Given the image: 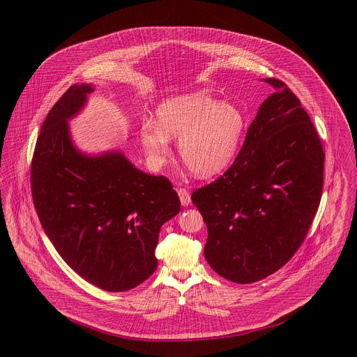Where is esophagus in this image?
<instances>
[{"label":"esophagus","mask_w":357,"mask_h":357,"mask_svg":"<svg viewBox=\"0 0 357 357\" xmlns=\"http://www.w3.org/2000/svg\"><path fill=\"white\" fill-rule=\"evenodd\" d=\"M178 195H179L182 206H189V205H190V195H189V192H188L186 189L179 188V189H178Z\"/></svg>","instance_id":"1"}]
</instances>
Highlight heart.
<instances>
[{
  "label": "heart",
  "instance_id": "obj_1",
  "mask_svg": "<svg viewBox=\"0 0 357 357\" xmlns=\"http://www.w3.org/2000/svg\"><path fill=\"white\" fill-rule=\"evenodd\" d=\"M155 117L157 124L146 121L139 130L149 162L164 165L171 154L169 138H178L182 161L202 178L226 171L247 132V116L240 106L202 90L168 97L157 107Z\"/></svg>",
  "mask_w": 357,
  "mask_h": 357
}]
</instances>
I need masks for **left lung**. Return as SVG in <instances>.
Instances as JSON below:
<instances>
[{
    "mask_svg": "<svg viewBox=\"0 0 357 357\" xmlns=\"http://www.w3.org/2000/svg\"><path fill=\"white\" fill-rule=\"evenodd\" d=\"M233 165L192 193L208 226L205 259L223 278L250 284L287 264L319 208L325 154L298 97L278 79Z\"/></svg>",
    "mask_w": 357,
    "mask_h": 357,
    "instance_id": "1",
    "label": "left lung"
}]
</instances>
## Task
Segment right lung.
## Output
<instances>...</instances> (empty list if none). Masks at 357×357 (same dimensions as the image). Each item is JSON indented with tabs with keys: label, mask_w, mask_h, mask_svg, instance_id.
I'll use <instances>...</instances> for the list:
<instances>
[{
	"label": "right lung",
	"mask_w": 357,
	"mask_h": 357,
	"mask_svg": "<svg viewBox=\"0 0 357 357\" xmlns=\"http://www.w3.org/2000/svg\"><path fill=\"white\" fill-rule=\"evenodd\" d=\"M91 83L72 84L45 119L31 188L40 225L66 264L110 292L135 288L157 270L161 226L181 211L164 176L135 168L121 149L80 151L69 121L86 106Z\"/></svg>",
	"instance_id": "right-lung-1"
}]
</instances>
